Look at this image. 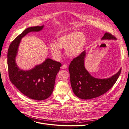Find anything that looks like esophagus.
Masks as SVG:
<instances>
[{"mask_svg":"<svg viewBox=\"0 0 129 129\" xmlns=\"http://www.w3.org/2000/svg\"><path fill=\"white\" fill-rule=\"evenodd\" d=\"M67 68V66L66 65V64H63L61 67V68L63 69H66Z\"/></svg>","mask_w":129,"mask_h":129,"instance_id":"esophagus-1","label":"esophagus"}]
</instances>
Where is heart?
<instances>
[{"instance_id": "b5f03b06", "label": "heart", "mask_w": 129, "mask_h": 129, "mask_svg": "<svg viewBox=\"0 0 129 129\" xmlns=\"http://www.w3.org/2000/svg\"><path fill=\"white\" fill-rule=\"evenodd\" d=\"M87 42L85 35L79 31H75L57 38L56 43L52 42L49 45V50L56 58L61 56L60 48L66 50L67 55L71 57L78 56L83 51Z\"/></svg>"}]
</instances>
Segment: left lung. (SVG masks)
<instances>
[{
	"instance_id": "obj_1",
	"label": "left lung",
	"mask_w": 129,
	"mask_h": 129,
	"mask_svg": "<svg viewBox=\"0 0 129 129\" xmlns=\"http://www.w3.org/2000/svg\"><path fill=\"white\" fill-rule=\"evenodd\" d=\"M101 39H114L112 34L106 33ZM86 52L84 51L72 61L69 66L70 83L74 94L80 99H90L98 97L107 92L116 83L121 69L108 78L99 79L92 76L84 66Z\"/></svg>"
}]
</instances>
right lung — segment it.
I'll return each mask as SVG.
<instances>
[{"instance_id":"right-lung-1","label":"right lung","mask_w":129,"mask_h":129,"mask_svg":"<svg viewBox=\"0 0 129 129\" xmlns=\"http://www.w3.org/2000/svg\"><path fill=\"white\" fill-rule=\"evenodd\" d=\"M44 25L26 28L13 41L9 46L7 64L11 82L22 93L35 100H43L49 97L54 87L55 77L61 63L48 58L42 64L29 70H22L17 66L15 57L21 40L29 33L38 32Z\"/></svg>"}]
</instances>
